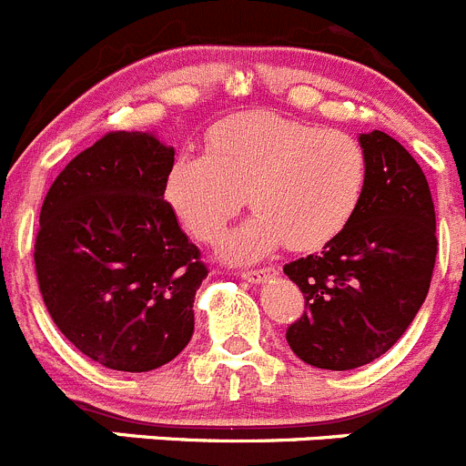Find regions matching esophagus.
Segmentation results:
<instances>
[{
  "label": "esophagus",
  "mask_w": 466,
  "mask_h": 466,
  "mask_svg": "<svg viewBox=\"0 0 466 466\" xmlns=\"http://www.w3.org/2000/svg\"><path fill=\"white\" fill-rule=\"evenodd\" d=\"M277 268H261V270H247L242 272V279L249 281V284H263L266 279H270V277L277 275Z\"/></svg>",
  "instance_id": "34e87169"
}]
</instances>
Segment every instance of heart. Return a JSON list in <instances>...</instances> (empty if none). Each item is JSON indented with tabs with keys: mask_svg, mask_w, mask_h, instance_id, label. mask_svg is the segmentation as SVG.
Returning <instances> with one entry per match:
<instances>
[{
	"mask_svg": "<svg viewBox=\"0 0 466 466\" xmlns=\"http://www.w3.org/2000/svg\"><path fill=\"white\" fill-rule=\"evenodd\" d=\"M367 155L353 136L275 113L219 122L205 155L185 152L164 182L166 203L191 236L212 242L247 203L251 219L221 240L230 263L281 247L321 249L356 217L367 189Z\"/></svg>",
	"mask_w": 466,
	"mask_h": 466,
	"instance_id": "1",
	"label": "heart"
}]
</instances>
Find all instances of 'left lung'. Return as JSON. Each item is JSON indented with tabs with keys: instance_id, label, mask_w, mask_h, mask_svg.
Masks as SVG:
<instances>
[{
	"instance_id": "obj_1",
	"label": "left lung",
	"mask_w": 466,
	"mask_h": 466,
	"mask_svg": "<svg viewBox=\"0 0 466 466\" xmlns=\"http://www.w3.org/2000/svg\"><path fill=\"white\" fill-rule=\"evenodd\" d=\"M367 189L351 224L321 254L284 266L307 311L286 330L300 360L356 370L404 335L432 281L437 217L420 166L383 131L358 136Z\"/></svg>"
}]
</instances>
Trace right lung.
I'll use <instances>...</instances> for the list:
<instances>
[{
    "label": "right lung",
    "instance_id": "right-lung-1",
    "mask_svg": "<svg viewBox=\"0 0 466 466\" xmlns=\"http://www.w3.org/2000/svg\"><path fill=\"white\" fill-rule=\"evenodd\" d=\"M175 149L113 131L48 189L34 245L38 289L78 351L117 372H149L194 335L208 268L164 198Z\"/></svg>",
    "mask_w": 466,
    "mask_h": 466
}]
</instances>
